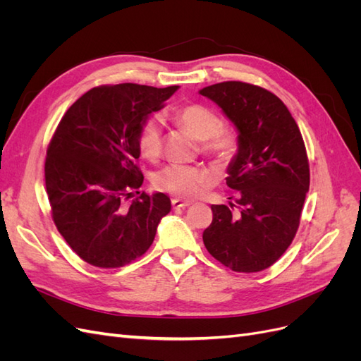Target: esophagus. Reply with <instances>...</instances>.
Returning <instances> with one entry per match:
<instances>
[{
  "mask_svg": "<svg viewBox=\"0 0 361 361\" xmlns=\"http://www.w3.org/2000/svg\"><path fill=\"white\" fill-rule=\"evenodd\" d=\"M191 203L190 202H185V200H180V199H173L171 200V206L174 211H182L185 209V207H188Z\"/></svg>",
  "mask_w": 361,
  "mask_h": 361,
  "instance_id": "1",
  "label": "esophagus"
}]
</instances>
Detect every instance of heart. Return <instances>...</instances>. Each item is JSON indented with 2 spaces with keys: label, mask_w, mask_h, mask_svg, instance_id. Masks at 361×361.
Segmentation results:
<instances>
[{
  "label": "heart",
  "mask_w": 361,
  "mask_h": 361,
  "mask_svg": "<svg viewBox=\"0 0 361 361\" xmlns=\"http://www.w3.org/2000/svg\"><path fill=\"white\" fill-rule=\"evenodd\" d=\"M176 120L194 138L200 140L202 155L216 162L231 161L235 157L239 146L236 130L221 123V118L211 108L202 104L183 105L176 111ZM137 143L143 158L154 161L161 155L162 123L158 116H150L141 123ZM154 183L159 191L182 199H194L209 187L212 176L203 167L171 164L157 173Z\"/></svg>",
  "instance_id": "b5f03b06"
}]
</instances>
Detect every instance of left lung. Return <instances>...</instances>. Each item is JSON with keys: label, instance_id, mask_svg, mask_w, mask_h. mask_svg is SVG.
<instances>
[{"label": "left lung", "instance_id": "1", "mask_svg": "<svg viewBox=\"0 0 361 361\" xmlns=\"http://www.w3.org/2000/svg\"><path fill=\"white\" fill-rule=\"evenodd\" d=\"M239 130L228 166V204H212L203 243L220 264L259 272L283 256L297 235L310 185L309 158L295 118L264 87L224 81L200 90Z\"/></svg>", "mask_w": 361, "mask_h": 361}]
</instances>
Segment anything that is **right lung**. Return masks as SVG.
I'll return each instance as SVG.
<instances>
[{
	"mask_svg": "<svg viewBox=\"0 0 361 361\" xmlns=\"http://www.w3.org/2000/svg\"><path fill=\"white\" fill-rule=\"evenodd\" d=\"M176 90L99 85L61 117L47 150V194L57 231L87 264L120 268L141 257L170 212L169 195L138 191L145 178L137 135Z\"/></svg>",
	"mask_w": 361,
	"mask_h": 361,
	"instance_id": "right-lung-1",
	"label": "right lung"
}]
</instances>
